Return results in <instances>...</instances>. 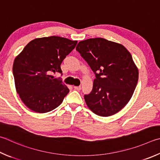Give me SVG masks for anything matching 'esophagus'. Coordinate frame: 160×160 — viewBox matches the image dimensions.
I'll return each instance as SVG.
<instances>
[{
    "mask_svg": "<svg viewBox=\"0 0 160 160\" xmlns=\"http://www.w3.org/2000/svg\"><path fill=\"white\" fill-rule=\"evenodd\" d=\"M73 88H74L75 89L78 90V91H80V90L81 89V87L80 86H74Z\"/></svg>",
    "mask_w": 160,
    "mask_h": 160,
    "instance_id": "obj_1",
    "label": "esophagus"
}]
</instances>
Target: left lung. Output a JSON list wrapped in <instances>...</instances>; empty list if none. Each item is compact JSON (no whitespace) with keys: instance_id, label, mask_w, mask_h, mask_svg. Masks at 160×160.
<instances>
[{"instance_id":"1","label":"left lung","mask_w":160,"mask_h":160,"mask_svg":"<svg viewBox=\"0 0 160 160\" xmlns=\"http://www.w3.org/2000/svg\"><path fill=\"white\" fill-rule=\"evenodd\" d=\"M76 50L96 75L92 91L84 97L88 108L102 117L120 111L132 97L138 79L129 52L120 43L101 38L80 41Z\"/></svg>"}]
</instances>
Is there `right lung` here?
<instances>
[{"label": "right lung", "mask_w": 160, "mask_h": 160, "mask_svg": "<svg viewBox=\"0 0 160 160\" xmlns=\"http://www.w3.org/2000/svg\"><path fill=\"white\" fill-rule=\"evenodd\" d=\"M77 43L59 36L39 38L15 57L12 71L16 91L28 108L45 113L62 103L69 89L53 73H62L60 66Z\"/></svg>", "instance_id": "right-lung-1"}]
</instances>
